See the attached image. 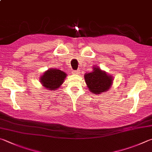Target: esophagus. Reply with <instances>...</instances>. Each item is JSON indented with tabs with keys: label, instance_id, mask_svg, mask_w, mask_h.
Returning <instances> with one entry per match:
<instances>
[{
	"label": "esophagus",
	"instance_id": "34e87169",
	"mask_svg": "<svg viewBox=\"0 0 152 152\" xmlns=\"http://www.w3.org/2000/svg\"><path fill=\"white\" fill-rule=\"evenodd\" d=\"M79 73H80V70H77L73 71V74H79Z\"/></svg>",
	"mask_w": 152,
	"mask_h": 152
}]
</instances>
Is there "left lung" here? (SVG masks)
I'll return each instance as SVG.
<instances>
[{
  "label": "left lung",
  "instance_id": "8db88e82",
  "mask_svg": "<svg viewBox=\"0 0 152 152\" xmlns=\"http://www.w3.org/2000/svg\"><path fill=\"white\" fill-rule=\"evenodd\" d=\"M84 78L90 92L98 94L108 90L112 83V76L98 67L94 68L92 72L86 74Z\"/></svg>",
  "mask_w": 152,
  "mask_h": 152
}]
</instances>
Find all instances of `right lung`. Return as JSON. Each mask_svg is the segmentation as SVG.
I'll list each match as a JSON object with an SVG mask.
<instances>
[{"instance_id": "obj_1", "label": "right lung", "mask_w": 152, "mask_h": 152, "mask_svg": "<svg viewBox=\"0 0 152 152\" xmlns=\"http://www.w3.org/2000/svg\"><path fill=\"white\" fill-rule=\"evenodd\" d=\"M66 77V74L64 72L58 69H49L41 76L40 82L48 90H56L64 82Z\"/></svg>"}]
</instances>
